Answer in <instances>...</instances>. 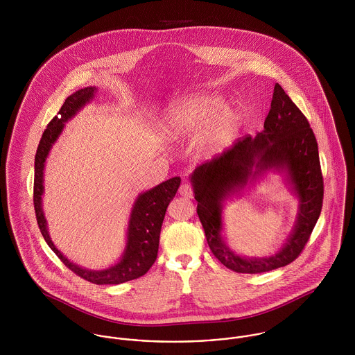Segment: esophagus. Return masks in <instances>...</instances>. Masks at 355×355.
<instances>
[{
	"label": "esophagus",
	"mask_w": 355,
	"mask_h": 355,
	"mask_svg": "<svg viewBox=\"0 0 355 355\" xmlns=\"http://www.w3.org/2000/svg\"><path fill=\"white\" fill-rule=\"evenodd\" d=\"M179 194L184 198H193V189L189 183H183L179 189Z\"/></svg>",
	"instance_id": "esophagus-1"
}]
</instances>
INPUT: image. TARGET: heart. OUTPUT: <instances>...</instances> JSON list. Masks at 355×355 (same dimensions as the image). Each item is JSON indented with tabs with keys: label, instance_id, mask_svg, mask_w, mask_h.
<instances>
[{
	"label": "heart",
	"instance_id": "1",
	"mask_svg": "<svg viewBox=\"0 0 355 355\" xmlns=\"http://www.w3.org/2000/svg\"><path fill=\"white\" fill-rule=\"evenodd\" d=\"M242 125V113L207 93H197L173 102L165 116L164 134L178 141L197 134V153L210 158L223 152L236 137Z\"/></svg>",
	"mask_w": 355,
	"mask_h": 355
}]
</instances>
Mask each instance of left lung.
<instances>
[{"label": "left lung", "instance_id": "1", "mask_svg": "<svg viewBox=\"0 0 355 355\" xmlns=\"http://www.w3.org/2000/svg\"><path fill=\"white\" fill-rule=\"evenodd\" d=\"M266 170L286 173L300 200L295 230L284 248L263 259H248L231 251L222 239V203ZM191 184L207 245L214 257L238 273H262L291 263L302 253L320 217L324 182L318 146L304 113L279 83L275 85L263 130L255 138L238 139L228 150L200 165Z\"/></svg>", "mask_w": 355, "mask_h": 355}]
</instances>
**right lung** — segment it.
Instances as JSON below:
<instances>
[{"label": "right lung", "instance_id": "add662e5", "mask_svg": "<svg viewBox=\"0 0 355 355\" xmlns=\"http://www.w3.org/2000/svg\"><path fill=\"white\" fill-rule=\"evenodd\" d=\"M96 93L97 89L90 86L71 94L62 103L57 116L51 119L46 130L44 131L35 154L34 207L38 227L41 230L44 239L67 268H69L82 279L94 284H120L144 276L152 268L158 253L159 232L165 217V211L180 186V178L175 176L138 196L130 214L125 249L121 259L117 263L102 270L85 269L71 262L64 254L57 250V248L51 242L46 218L42 210L45 162L51 146L64 130V124L69 119H72L86 103L92 101ZM58 114H60V118L58 117Z\"/></svg>", "mask_w": 355, "mask_h": 355}]
</instances>
